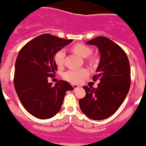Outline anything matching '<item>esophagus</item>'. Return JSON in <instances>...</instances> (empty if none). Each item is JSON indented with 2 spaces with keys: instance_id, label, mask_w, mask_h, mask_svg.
<instances>
[{
  "instance_id": "esophagus-1",
  "label": "esophagus",
  "mask_w": 146,
  "mask_h": 146,
  "mask_svg": "<svg viewBox=\"0 0 146 146\" xmlns=\"http://www.w3.org/2000/svg\"><path fill=\"white\" fill-rule=\"evenodd\" d=\"M72 86H73V88H74V90L77 89V88H79V85H72Z\"/></svg>"
}]
</instances>
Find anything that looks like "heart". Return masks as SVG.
Returning <instances> with one entry per match:
<instances>
[{
	"instance_id": "obj_1",
	"label": "heart",
	"mask_w": 146,
	"mask_h": 146,
	"mask_svg": "<svg viewBox=\"0 0 146 146\" xmlns=\"http://www.w3.org/2000/svg\"><path fill=\"white\" fill-rule=\"evenodd\" d=\"M73 51L77 54H79V56L86 58V57L89 56L90 54H92V49L88 46H85L84 44H76L72 48ZM65 58V52L64 50H59L55 53L54 56V62L56 64L57 66L61 67L64 64ZM92 61L94 60H92ZM88 75V71L86 69H73L67 71L66 73H64V78L66 80L73 82V83H79L80 82L85 78Z\"/></svg>"
}]
</instances>
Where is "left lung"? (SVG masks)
<instances>
[{
  "mask_svg": "<svg viewBox=\"0 0 146 146\" xmlns=\"http://www.w3.org/2000/svg\"><path fill=\"white\" fill-rule=\"evenodd\" d=\"M86 44L96 46L100 54L97 74L98 88L83 86L86 95L79 101L82 112L93 120H103L114 114L126 98L131 87V68L126 53L115 42L98 36Z\"/></svg>",
  "mask_w": 146,
  "mask_h": 146,
  "instance_id": "obj_1",
  "label": "left lung"
}]
</instances>
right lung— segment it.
<instances>
[{
  "instance_id": "right-lung-1",
  "label": "right lung",
  "mask_w": 146,
  "mask_h": 146,
  "mask_svg": "<svg viewBox=\"0 0 146 146\" xmlns=\"http://www.w3.org/2000/svg\"><path fill=\"white\" fill-rule=\"evenodd\" d=\"M65 40L45 34L36 36L21 48L15 64L14 86L24 108L40 119H48L61 110L67 91L73 88L60 80L54 86L48 83L57 70L54 56L70 43Z\"/></svg>"
}]
</instances>
